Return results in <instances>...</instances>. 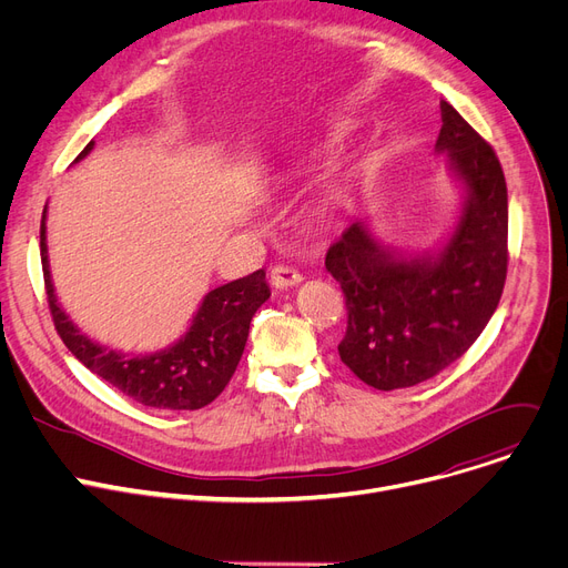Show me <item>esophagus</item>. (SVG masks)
I'll return each instance as SVG.
<instances>
[{"instance_id": "obj_1", "label": "esophagus", "mask_w": 568, "mask_h": 568, "mask_svg": "<svg viewBox=\"0 0 568 568\" xmlns=\"http://www.w3.org/2000/svg\"><path fill=\"white\" fill-rule=\"evenodd\" d=\"M300 282H303V275H300L297 271L288 268V265H273L271 268V284L273 288H291V286H297Z\"/></svg>"}]
</instances>
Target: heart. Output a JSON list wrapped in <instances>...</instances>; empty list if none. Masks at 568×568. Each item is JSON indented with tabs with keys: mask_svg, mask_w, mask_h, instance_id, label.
Listing matches in <instances>:
<instances>
[{
	"mask_svg": "<svg viewBox=\"0 0 568 568\" xmlns=\"http://www.w3.org/2000/svg\"><path fill=\"white\" fill-rule=\"evenodd\" d=\"M342 204H344V190L339 185L327 187L318 199V213H321V217L329 220V217H335V213L342 209Z\"/></svg>",
	"mask_w": 568,
	"mask_h": 568,
	"instance_id": "b5f03b06",
	"label": "heart"
}]
</instances>
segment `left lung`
Returning a JSON list of instances; mask_svg holds the SVG:
<instances>
[{
  "mask_svg": "<svg viewBox=\"0 0 568 568\" xmlns=\"http://www.w3.org/2000/svg\"><path fill=\"white\" fill-rule=\"evenodd\" d=\"M436 151L463 190L449 236L422 254L381 243L355 222L327 250L348 327L339 357L376 389L413 387L440 374L484 332L507 280V183L495 151L447 100Z\"/></svg>",
  "mask_w": 568,
  "mask_h": 568,
  "instance_id": "obj_1",
  "label": "left lung"
}]
</instances>
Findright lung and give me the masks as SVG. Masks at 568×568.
Listing matches in <instances>:
<instances>
[{"label":"right lung","instance_id":"add662e5","mask_svg":"<svg viewBox=\"0 0 568 568\" xmlns=\"http://www.w3.org/2000/svg\"><path fill=\"white\" fill-rule=\"evenodd\" d=\"M93 142L75 158L80 162ZM48 204L41 220V261L48 303L59 337L84 366L132 402L162 410H199L231 381L243 357L250 323L256 310L271 297L265 273L256 271L243 280L209 291L194 312L185 335L155 353H123L89 339L59 305L48 258Z\"/></svg>","mask_w":568,"mask_h":568}]
</instances>
